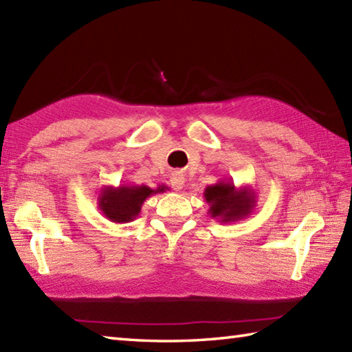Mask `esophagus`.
<instances>
[{
	"label": "esophagus",
	"mask_w": 352,
	"mask_h": 352,
	"mask_svg": "<svg viewBox=\"0 0 352 352\" xmlns=\"http://www.w3.org/2000/svg\"><path fill=\"white\" fill-rule=\"evenodd\" d=\"M170 184L174 190H182L183 186H184V175L182 172H174V174L170 175Z\"/></svg>",
	"instance_id": "obj_1"
}]
</instances>
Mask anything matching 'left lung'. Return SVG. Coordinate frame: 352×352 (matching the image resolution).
Listing matches in <instances>:
<instances>
[{
    "label": "left lung",
    "mask_w": 352,
    "mask_h": 352,
    "mask_svg": "<svg viewBox=\"0 0 352 352\" xmlns=\"http://www.w3.org/2000/svg\"><path fill=\"white\" fill-rule=\"evenodd\" d=\"M208 214L213 219L230 223L242 221L252 213L257 204V195L250 186L236 188L231 180H219L204 190Z\"/></svg>",
    "instance_id": "8db88e82"
}]
</instances>
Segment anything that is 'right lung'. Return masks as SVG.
Here are the masks:
<instances>
[{
	"instance_id": "1",
	"label": "right lung",
	"mask_w": 352,
	"mask_h": 352,
	"mask_svg": "<svg viewBox=\"0 0 352 352\" xmlns=\"http://www.w3.org/2000/svg\"><path fill=\"white\" fill-rule=\"evenodd\" d=\"M166 190L169 188L164 184H159L154 189L145 184H119L118 188L104 186L98 195V208L109 221L126 223L138 218L146 198Z\"/></svg>"
}]
</instances>
